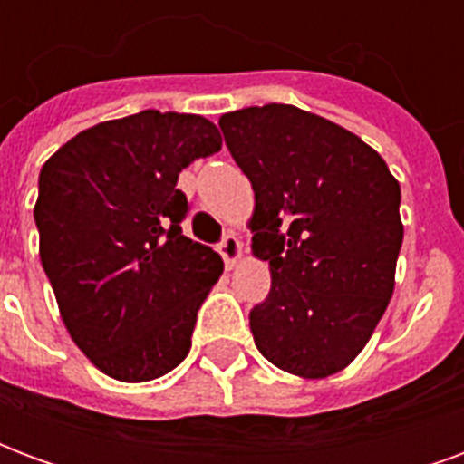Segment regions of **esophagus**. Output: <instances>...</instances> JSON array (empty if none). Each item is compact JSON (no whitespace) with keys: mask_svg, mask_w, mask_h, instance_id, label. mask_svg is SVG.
<instances>
[{"mask_svg":"<svg viewBox=\"0 0 464 464\" xmlns=\"http://www.w3.org/2000/svg\"><path fill=\"white\" fill-rule=\"evenodd\" d=\"M218 253L223 256L226 266H228V268H233V266H236V261L241 258V253H243L241 241H238L233 233H226V236L221 238V243H218Z\"/></svg>","mask_w":464,"mask_h":464,"instance_id":"1","label":"esophagus"}]
</instances>
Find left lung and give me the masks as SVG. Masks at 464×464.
<instances>
[{
	"label": "left lung",
	"mask_w": 464,
	"mask_h": 464,
	"mask_svg": "<svg viewBox=\"0 0 464 464\" xmlns=\"http://www.w3.org/2000/svg\"><path fill=\"white\" fill-rule=\"evenodd\" d=\"M218 126L256 193L253 251L271 266V293L251 311L256 348L285 372L328 378L392 298L400 183L360 136L298 106H248Z\"/></svg>",
	"instance_id": "obj_1"
}]
</instances>
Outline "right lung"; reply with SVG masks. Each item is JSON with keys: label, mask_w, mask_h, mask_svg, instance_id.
Segmentation results:
<instances>
[{"label": "right lung", "mask_w": 464, "mask_h": 464, "mask_svg": "<svg viewBox=\"0 0 464 464\" xmlns=\"http://www.w3.org/2000/svg\"><path fill=\"white\" fill-rule=\"evenodd\" d=\"M218 149L208 119L149 109L76 133L42 166V266L72 341L109 378H161L191 350L223 261L183 236L176 181Z\"/></svg>", "instance_id": "add662e5"}]
</instances>
